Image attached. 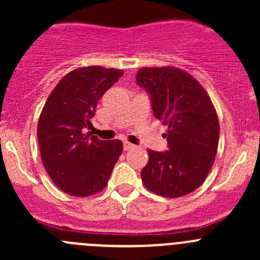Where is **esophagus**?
<instances>
[{"mask_svg": "<svg viewBox=\"0 0 260 260\" xmlns=\"http://www.w3.org/2000/svg\"><path fill=\"white\" fill-rule=\"evenodd\" d=\"M135 145H132V143H129L128 141H124V143H123V148H124V151H128V149L133 148Z\"/></svg>", "mask_w": 260, "mask_h": 260, "instance_id": "1", "label": "esophagus"}]
</instances>
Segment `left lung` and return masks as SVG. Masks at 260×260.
Returning <instances> with one entry per match:
<instances>
[{"instance_id":"obj_1","label":"left lung","mask_w":260,"mask_h":260,"mask_svg":"<svg viewBox=\"0 0 260 260\" xmlns=\"http://www.w3.org/2000/svg\"><path fill=\"white\" fill-rule=\"evenodd\" d=\"M136 81L147 89L154 117L167 125L169 151L148 149L143 185L164 198H181L205 181L214 165L220 124L210 96L200 83L175 67L142 68Z\"/></svg>"}]
</instances>
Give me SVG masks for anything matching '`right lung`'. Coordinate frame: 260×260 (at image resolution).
Masks as SVG:
<instances>
[{"label":"right lung","mask_w":260,"mask_h":260,"mask_svg":"<svg viewBox=\"0 0 260 260\" xmlns=\"http://www.w3.org/2000/svg\"><path fill=\"white\" fill-rule=\"evenodd\" d=\"M122 75L113 68L72 70L52 89L41 111L38 141L43 165L52 182L69 195L101 192L122 154L119 140L101 141L85 133L99 99Z\"/></svg>","instance_id":"obj_1"}]
</instances>
